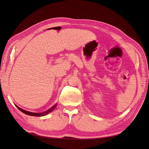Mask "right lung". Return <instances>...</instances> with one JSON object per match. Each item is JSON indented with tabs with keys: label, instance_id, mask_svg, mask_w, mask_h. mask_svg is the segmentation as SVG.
Segmentation results:
<instances>
[{
	"label": "right lung",
	"instance_id": "1",
	"mask_svg": "<svg viewBox=\"0 0 149 149\" xmlns=\"http://www.w3.org/2000/svg\"><path fill=\"white\" fill-rule=\"evenodd\" d=\"M57 104H56L55 105H54L53 107H52L50 109H49L48 110L45 111V112H40V113H35V112H29V111H25L23 109H22V108L19 107V106H17V107L19 109L20 111H22V112H24V114H26V115H29V116H37V117H41V116H46L48 114H49V112H51L52 111H53L54 109H55V108L56 107Z\"/></svg>",
	"mask_w": 149,
	"mask_h": 149
}]
</instances>
